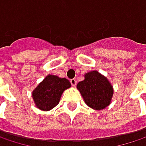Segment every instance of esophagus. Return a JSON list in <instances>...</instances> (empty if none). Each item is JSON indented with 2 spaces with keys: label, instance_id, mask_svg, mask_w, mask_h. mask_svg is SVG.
Masks as SVG:
<instances>
[{
  "label": "esophagus",
  "instance_id": "esophagus-1",
  "mask_svg": "<svg viewBox=\"0 0 146 146\" xmlns=\"http://www.w3.org/2000/svg\"><path fill=\"white\" fill-rule=\"evenodd\" d=\"M70 81V84L72 85V86H76V79H71Z\"/></svg>",
  "mask_w": 146,
  "mask_h": 146
}]
</instances>
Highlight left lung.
<instances>
[{
  "mask_svg": "<svg viewBox=\"0 0 146 146\" xmlns=\"http://www.w3.org/2000/svg\"><path fill=\"white\" fill-rule=\"evenodd\" d=\"M86 104L96 110L107 107L111 102L114 90L106 77L97 70L90 71L85 75V79L77 84Z\"/></svg>",
  "mask_w": 146,
  "mask_h": 146,
  "instance_id": "obj_1",
  "label": "left lung"
}]
</instances>
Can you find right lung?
<instances>
[{"label":"right lung","mask_w":146,"mask_h":146,"mask_svg":"<svg viewBox=\"0 0 146 146\" xmlns=\"http://www.w3.org/2000/svg\"><path fill=\"white\" fill-rule=\"evenodd\" d=\"M70 86L67 79L48 75L32 91L36 106L41 110L53 109L59 104L63 91Z\"/></svg>","instance_id":"obj_1"}]
</instances>
